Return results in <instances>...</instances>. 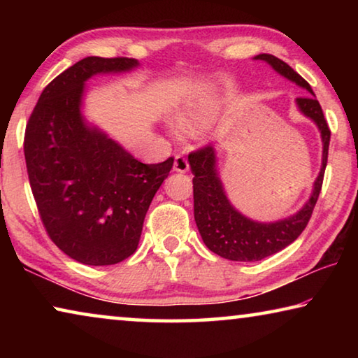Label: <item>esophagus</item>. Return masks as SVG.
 <instances>
[{"mask_svg": "<svg viewBox=\"0 0 358 358\" xmlns=\"http://www.w3.org/2000/svg\"><path fill=\"white\" fill-rule=\"evenodd\" d=\"M173 171L178 172V173H186L189 171V164H187V159L185 156H175V161H173Z\"/></svg>", "mask_w": 358, "mask_h": 358, "instance_id": "34e87169", "label": "esophagus"}]
</instances>
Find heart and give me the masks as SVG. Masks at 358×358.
Instances as JSON below:
<instances>
[{
    "mask_svg": "<svg viewBox=\"0 0 358 358\" xmlns=\"http://www.w3.org/2000/svg\"><path fill=\"white\" fill-rule=\"evenodd\" d=\"M221 99L217 96H201L183 106L175 115V121L181 132L191 136L202 132L213 123L220 112Z\"/></svg>",
    "mask_w": 358,
    "mask_h": 358,
    "instance_id": "1",
    "label": "heart"
}]
</instances>
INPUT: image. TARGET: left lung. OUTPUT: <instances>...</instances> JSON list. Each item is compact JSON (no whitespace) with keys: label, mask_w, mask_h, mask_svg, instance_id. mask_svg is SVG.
Returning a JSON list of instances; mask_svg holds the SVG:
<instances>
[{"label":"left lung","mask_w":358,"mask_h":358,"mask_svg":"<svg viewBox=\"0 0 358 358\" xmlns=\"http://www.w3.org/2000/svg\"><path fill=\"white\" fill-rule=\"evenodd\" d=\"M252 59H260L271 66L276 74L287 78L296 87L306 90L311 96L296 98L295 106L303 117L310 118L320 132L322 141V164L317 178L313 183L311 196L305 205L287 217L278 221H256L241 213L229 201L224 189L217 156L213 147L199 150L187 156L191 172L194 175V220L205 246L217 256L240 262H256L284 250L305 230L313 215V208L317 202L320 187H322L324 172L329 157L330 129L324 118L319 101L305 78L296 74L287 63L268 53H260Z\"/></svg>","instance_id":"left-lung-1"}]
</instances>
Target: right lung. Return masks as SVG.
<instances>
[{
	"label": "right lung",
	"instance_id": "obj_1",
	"mask_svg": "<svg viewBox=\"0 0 358 358\" xmlns=\"http://www.w3.org/2000/svg\"><path fill=\"white\" fill-rule=\"evenodd\" d=\"M134 58L87 57L47 85L29 117L25 161L41 220L59 250L85 265L134 254L173 157L143 164L85 118L87 82L137 69Z\"/></svg>",
	"mask_w": 358,
	"mask_h": 358
}]
</instances>
